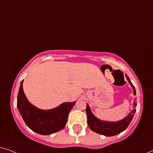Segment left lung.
I'll return each instance as SVG.
<instances>
[{"label":"left lung","mask_w":153,"mask_h":153,"mask_svg":"<svg viewBox=\"0 0 153 153\" xmlns=\"http://www.w3.org/2000/svg\"><path fill=\"white\" fill-rule=\"evenodd\" d=\"M126 78L129 83H130L131 86L132 87L134 95H136V90L132 83H131L130 79L128 76L126 74ZM137 103L136 102V100H134L133 104L134 108L131 111V112L127 115V116L120 121H117V122H107V121L101 120L100 119L96 118V117L91 112V108L89 106H86V111L87 118H88V125L91 130L95 131L96 133L100 134L102 135L107 136V137H111L116 134H118L125 130V129L128 127L129 123H131L132 120L134 115L136 112L135 107L137 106Z\"/></svg>","instance_id":"8db88e82"}]
</instances>
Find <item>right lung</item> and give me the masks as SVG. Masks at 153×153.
Here are the masks:
<instances>
[{
    "mask_svg": "<svg viewBox=\"0 0 153 153\" xmlns=\"http://www.w3.org/2000/svg\"><path fill=\"white\" fill-rule=\"evenodd\" d=\"M23 81L19 90L17 108L27 126L35 132L42 135L51 134L63 129L69 113L76 102L62 103L53 109H39L27 100L23 90Z\"/></svg>",
    "mask_w": 153,
    "mask_h": 153,
    "instance_id": "obj_1",
    "label": "right lung"
}]
</instances>
